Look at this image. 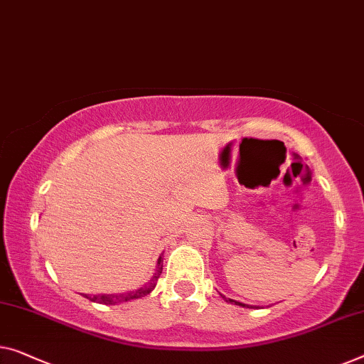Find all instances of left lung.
<instances>
[{
	"label": "left lung",
	"mask_w": 364,
	"mask_h": 364,
	"mask_svg": "<svg viewBox=\"0 0 364 364\" xmlns=\"http://www.w3.org/2000/svg\"><path fill=\"white\" fill-rule=\"evenodd\" d=\"M229 302H232V304H237V306H242V307H248V306H245V304H242V302H237V301H234V299H227Z\"/></svg>",
	"instance_id": "obj_1"
}]
</instances>
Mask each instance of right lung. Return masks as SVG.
Listing matches in <instances>:
<instances>
[{"instance_id":"obj_1","label":"right lung","mask_w":364,"mask_h":364,"mask_svg":"<svg viewBox=\"0 0 364 364\" xmlns=\"http://www.w3.org/2000/svg\"><path fill=\"white\" fill-rule=\"evenodd\" d=\"M161 269H164V258L160 257L159 258V267H156L155 274L151 276L149 284L139 287V289H135V291L124 292V294H97V296H85V297H88V299L93 301V302L109 304V306H114V304L127 302V301H132V299H139V297H144V296L150 294L151 289H154L155 284H156V281H159V278H160Z\"/></svg>"}]
</instances>
